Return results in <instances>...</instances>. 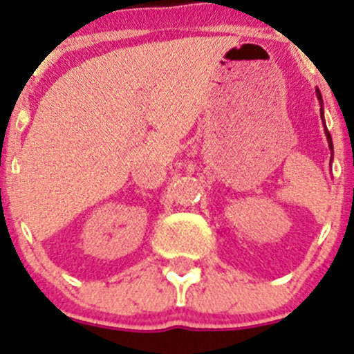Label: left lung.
<instances>
[{
	"instance_id": "8db88e82",
	"label": "left lung",
	"mask_w": 354,
	"mask_h": 354,
	"mask_svg": "<svg viewBox=\"0 0 354 354\" xmlns=\"http://www.w3.org/2000/svg\"><path fill=\"white\" fill-rule=\"evenodd\" d=\"M316 95H317V100L321 103V120L324 122V115H323V97H321V91L316 90ZM324 133H326V138H328V144H329V149L333 150V140H331V135H329L328 129H326V124H324Z\"/></svg>"
}]
</instances>
